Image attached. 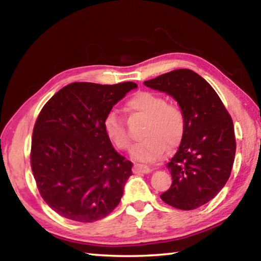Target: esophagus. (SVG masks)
Masks as SVG:
<instances>
[{
	"label": "esophagus",
	"mask_w": 261,
	"mask_h": 261,
	"mask_svg": "<svg viewBox=\"0 0 261 261\" xmlns=\"http://www.w3.org/2000/svg\"><path fill=\"white\" fill-rule=\"evenodd\" d=\"M135 173H141V174H148L151 173L152 169L148 166L140 165V163H136L135 165Z\"/></svg>",
	"instance_id": "34e87169"
}]
</instances>
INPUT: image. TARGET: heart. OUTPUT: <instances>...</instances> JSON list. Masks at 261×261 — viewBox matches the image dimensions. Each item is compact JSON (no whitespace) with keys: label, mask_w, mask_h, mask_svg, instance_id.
I'll use <instances>...</instances> for the list:
<instances>
[{"label":"heart","mask_w":261,"mask_h":261,"mask_svg":"<svg viewBox=\"0 0 261 261\" xmlns=\"http://www.w3.org/2000/svg\"><path fill=\"white\" fill-rule=\"evenodd\" d=\"M125 105L130 112L146 116L141 130L144 138L131 151L132 156L137 160L155 161L166 153L167 145L174 147L182 140L185 131V116L179 106L167 102L165 96L149 91L138 92ZM103 130L117 148L123 151L129 149L130 136L124 118L120 114L110 110L103 120Z\"/></svg>","instance_id":"b5f03b06"}]
</instances>
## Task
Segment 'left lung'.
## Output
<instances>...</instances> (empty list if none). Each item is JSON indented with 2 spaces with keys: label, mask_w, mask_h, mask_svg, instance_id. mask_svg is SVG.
Returning a JSON list of instances; mask_svg holds the SVG:
<instances>
[{
  "label": "left lung",
  "mask_w": 261,
  "mask_h": 261,
  "mask_svg": "<svg viewBox=\"0 0 261 261\" xmlns=\"http://www.w3.org/2000/svg\"><path fill=\"white\" fill-rule=\"evenodd\" d=\"M144 84L173 96L185 116L182 141L167 163L173 182L161 199L178 210L198 208L230 176L236 153L231 116L214 88L192 70H174Z\"/></svg>",
  "instance_id": "obj_1"
}]
</instances>
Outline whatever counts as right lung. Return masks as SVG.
<instances>
[{"instance_id": "add662e5", "label": "right lung", "mask_w": 261, "mask_h": 261, "mask_svg": "<svg viewBox=\"0 0 261 261\" xmlns=\"http://www.w3.org/2000/svg\"><path fill=\"white\" fill-rule=\"evenodd\" d=\"M137 87L72 83L43 106L31 145V168L46 204L63 218L94 222L123 196L132 162L118 154L103 130L113 106Z\"/></svg>"}]
</instances>
